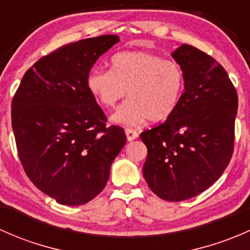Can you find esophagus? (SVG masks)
Here are the masks:
<instances>
[{
    "instance_id": "1",
    "label": "esophagus",
    "mask_w": 250,
    "mask_h": 250,
    "mask_svg": "<svg viewBox=\"0 0 250 250\" xmlns=\"http://www.w3.org/2000/svg\"><path fill=\"white\" fill-rule=\"evenodd\" d=\"M125 135H127L128 140L132 141L139 137V133H138L135 129H132V128H125Z\"/></svg>"
}]
</instances>
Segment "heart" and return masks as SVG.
<instances>
[{"label":"heart","mask_w":250,"mask_h":250,"mask_svg":"<svg viewBox=\"0 0 250 250\" xmlns=\"http://www.w3.org/2000/svg\"><path fill=\"white\" fill-rule=\"evenodd\" d=\"M87 87L105 107L115 106L125 97L112 120L123 125L165 121L176 110L184 89L185 74L180 64L153 53L128 50L111 59V70L94 69Z\"/></svg>","instance_id":"heart-1"}]
</instances>
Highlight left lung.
<instances>
[{"mask_svg":"<svg viewBox=\"0 0 250 250\" xmlns=\"http://www.w3.org/2000/svg\"><path fill=\"white\" fill-rule=\"evenodd\" d=\"M185 74V90L172 115L144 130L147 147L144 178L155 195L179 202L213 185L233 153L236 88L210 55L190 44L172 53Z\"/></svg>","mask_w":250,"mask_h":250,"instance_id":"8db88e82","label":"left lung"}]
</instances>
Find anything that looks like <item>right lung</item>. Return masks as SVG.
I'll return each mask as SVG.
<instances>
[{"instance_id":"right-lung-1","label":"right lung","mask_w":250,"mask_h":250,"mask_svg":"<svg viewBox=\"0 0 250 250\" xmlns=\"http://www.w3.org/2000/svg\"><path fill=\"white\" fill-rule=\"evenodd\" d=\"M120 41L104 35L65 44L35 62L12 100V127L25 173L65 206L97 197L125 146L123 128L106 116L87 87L90 69Z\"/></svg>"}]
</instances>
